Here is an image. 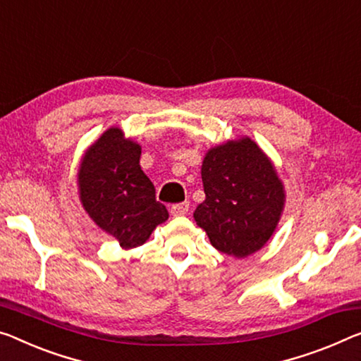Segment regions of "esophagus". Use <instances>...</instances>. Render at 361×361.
<instances>
[{"label":"esophagus","mask_w":361,"mask_h":361,"mask_svg":"<svg viewBox=\"0 0 361 361\" xmlns=\"http://www.w3.org/2000/svg\"><path fill=\"white\" fill-rule=\"evenodd\" d=\"M188 208H190V204L188 202H182V203H176L171 207V214L173 216H184L188 213Z\"/></svg>","instance_id":"esophagus-1"}]
</instances>
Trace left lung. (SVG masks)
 Here are the masks:
<instances>
[{
  "label": "left lung",
  "instance_id": "8db88e82",
  "mask_svg": "<svg viewBox=\"0 0 361 361\" xmlns=\"http://www.w3.org/2000/svg\"><path fill=\"white\" fill-rule=\"evenodd\" d=\"M204 202L193 218L216 250L235 258L258 252L274 234L286 203L277 171L252 138L213 147L202 164Z\"/></svg>",
  "mask_w": 361,
  "mask_h": 361
}]
</instances>
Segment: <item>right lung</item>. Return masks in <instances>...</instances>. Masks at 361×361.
Instances as JSON below:
<instances>
[{"mask_svg": "<svg viewBox=\"0 0 361 361\" xmlns=\"http://www.w3.org/2000/svg\"><path fill=\"white\" fill-rule=\"evenodd\" d=\"M140 154L137 142L111 127L87 148L77 173L82 207L126 250L143 245L169 218L140 168Z\"/></svg>", "mask_w": 361, "mask_h": 361, "instance_id": "add662e5", "label": "right lung"}]
</instances>
